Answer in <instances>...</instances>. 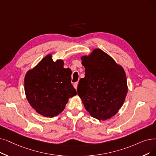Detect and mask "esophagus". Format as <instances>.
I'll return each mask as SVG.
<instances>
[{
    "mask_svg": "<svg viewBox=\"0 0 156 156\" xmlns=\"http://www.w3.org/2000/svg\"><path fill=\"white\" fill-rule=\"evenodd\" d=\"M78 82H75L74 83V87L76 89H77V87H78Z\"/></svg>",
    "mask_w": 156,
    "mask_h": 156,
    "instance_id": "34e87169",
    "label": "esophagus"
}]
</instances>
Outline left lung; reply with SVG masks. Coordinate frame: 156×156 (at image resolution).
<instances>
[{
  "mask_svg": "<svg viewBox=\"0 0 156 156\" xmlns=\"http://www.w3.org/2000/svg\"><path fill=\"white\" fill-rule=\"evenodd\" d=\"M81 59L85 74L80 80L78 95L90 116L99 120L109 119L123 105L127 93L123 67L98 48Z\"/></svg>",
  "mask_w": 156,
  "mask_h": 156,
  "instance_id": "8db88e82",
  "label": "left lung"
}]
</instances>
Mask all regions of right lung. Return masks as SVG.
Listing matches in <instances>:
<instances>
[{
  "label": "right lung",
  "mask_w": 156,
  "mask_h": 156,
  "mask_svg": "<svg viewBox=\"0 0 156 156\" xmlns=\"http://www.w3.org/2000/svg\"><path fill=\"white\" fill-rule=\"evenodd\" d=\"M71 75L62 60L54 62L51 54L44 57L25 76V92L30 106L44 117L58 115L68 99L77 94Z\"/></svg>",
  "instance_id": "obj_1"
}]
</instances>
